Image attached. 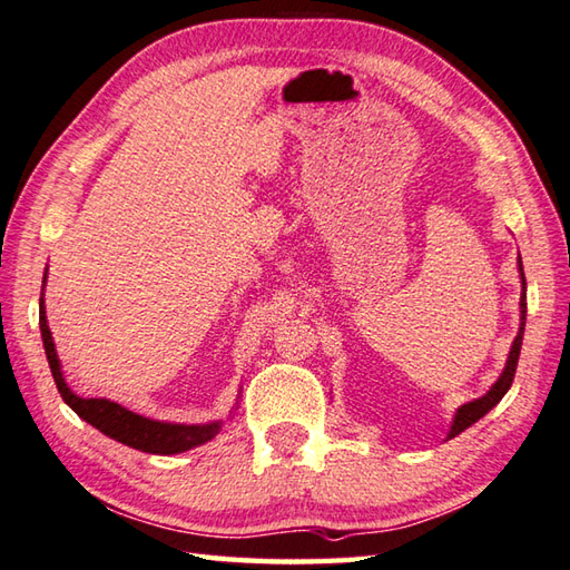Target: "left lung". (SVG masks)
Listing matches in <instances>:
<instances>
[{
	"instance_id": "8db88e82",
	"label": "left lung",
	"mask_w": 570,
	"mask_h": 570,
	"mask_svg": "<svg viewBox=\"0 0 570 570\" xmlns=\"http://www.w3.org/2000/svg\"><path fill=\"white\" fill-rule=\"evenodd\" d=\"M519 272H521V326L514 343H511V351H509V361L504 365V373L499 375V381L492 385L487 395H482L479 400H472V403L462 405L456 410V415L452 420V430L448 434V440L456 438V434L464 432L466 428H472L479 417H484L489 410H492L501 397L507 395V390L514 383V373H517V365H519V353H521V341H523V326H527V276H523V264H521V256H519Z\"/></svg>"
}]
</instances>
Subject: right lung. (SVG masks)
Listing matches in <instances>:
<instances>
[{"instance_id":"right-lung-1","label":"right lung","mask_w":570,"mask_h":570,"mask_svg":"<svg viewBox=\"0 0 570 570\" xmlns=\"http://www.w3.org/2000/svg\"><path fill=\"white\" fill-rule=\"evenodd\" d=\"M43 284H47V274H43ZM39 328H41L43 351H47L53 383L59 387L63 403L69 405L78 417L86 420L88 425H94L96 430L104 432L106 438L116 440L120 444H128V448L140 450V452L177 454V452L193 450L197 444L209 442L222 430V422H207V425H173V422H158V420L136 415V412H130L118 403H110L106 397H78L63 381L59 355H56V345L47 323L43 294L39 298Z\"/></svg>"}]
</instances>
